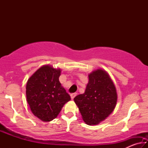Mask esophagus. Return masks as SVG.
Returning a JSON list of instances; mask_svg holds the SVG:
<instances>
[{
	"label": "esophagus",
	"mask_w": 148,
	"mask_h": 148,
	"mask_svg": "<svg viewBox=\"0 0 148 148\" xmlns=\"http://www.w3.org/2000/svg\"><path fill=\"white\" fill-rule=\"evenodd\" d=\"M76 95H77V93L76 92H74V93H72L71 95V99H73L76 96Z\"/></svg>",
	"instance_id": "1"
}]
</instances>
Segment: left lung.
I'll use <instances>...</instances> for the list:
<instances>
[{"mask_svg": "<svg viewBox=\"0 0 148 148\" xmlns=\"http://www.w3.org/2000/svg\"><path fill=\"white\" fill-rule=\"evenodd\" d=\"M84 93L74 99L82 119L89 125H98L114 111L117 95L114 82L107 72L97 69L89 74Z\"/></svg>", "mask_w": 148, "mask_h": 148, "instance_id": "8db88e82", "label": "left lung"}]
</instances>
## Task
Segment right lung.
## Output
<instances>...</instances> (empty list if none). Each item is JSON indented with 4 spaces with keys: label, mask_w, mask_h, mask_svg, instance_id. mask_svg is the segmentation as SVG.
<instances>
[{
    "label": "right lung",
    "mask_w": 148,
    "mask_h": 148,
    "mask_svg": "<svg viewBox=\"0 0 148 148\" xmlns=\"http://www.w3.org/2000/svg\"><path fill=\"white\" fill-rule=\"evenodd\" d=\"M61 71L44 65L29 77L26 85L27 101L35 116L43 121L56 118L71 97L61 86Z\"/></svg>",
    "instance_id": "right-lung-1"
}]
</instances>
